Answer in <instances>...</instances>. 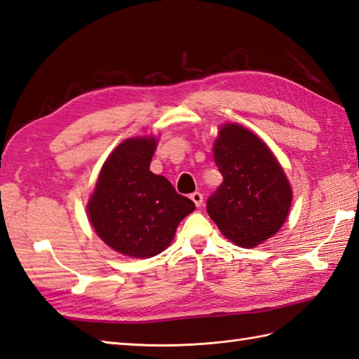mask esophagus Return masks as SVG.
<instances>
[{
    "label": "esophagus",
    "mask_w": 359,
    "mask_h": 359,
    "mask_svg": "<svg viewBox=\"0 0 359 359\" xmlns=\"http://www.w3.org/2000/svg\"><path fill=\"white\" fill-rule=\"evenodd\" d=\"M190 200H192V201L195 203L196 207H201V205H203L204 196H203V194H200V192H194L192 195H190Z\"/></svg>",
    "instance_id": "1"
}]
</instances>
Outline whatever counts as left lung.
I'll return each mask as SVG.
<instances>
[{
  "label": "left lung",
  "instance_id": "8db88e82",
  "mask_svg": "<svg viewBox=\"0 0 359 359\" xmlns=\"http://www.w3.org/2000/svg\"><path fill=\"white\" fill-rule=\"evenodd\" d=\"M222 184L207 213L230 241L255 247L278 232L292 204V189L273 154L257 135L226 124L213 146Z\"/></svg>",
  "mask_w": 359,
  "mask_h": 359
}]
</instances>
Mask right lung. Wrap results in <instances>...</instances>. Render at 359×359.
Returning a JSON list of instances; mask_svg holds the SVG:
<instances>
[{
  "instance_id": "1",
  "label": "right lung",
  "mask_w": 359,
  "mask_h": 359,
  "mask_svg": "<svg viewBox=\"0 0 359 359\" xmlns=\"http://www.w3.org/2000/svg\"><path fill=\"white\" fill-rule=\"evenodd\" d=\"M155 138L123 141L102 165L87 212L95 232L132 258L161 253L181 219L195 210L161 175L150 172Z\"/></svg>"
}]
</instances>
